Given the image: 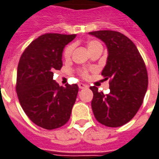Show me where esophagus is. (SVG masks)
I'll list each match as a JSON object with an SVG mask.
<instances>
[{
    "instance_id": "obj_1",
    "label": "esophagus",
    "mask_w": 159,
    "mask_h": 159,
    "mask_svg": "<svg viewBox=\"0 0 159 159\" xmlns=\"http://www.w3.org/2000/svg\"><path fill=\"white\" fill-rule=\"evenodd\" d=\"M79 88L81 89H88L89 88V86L85 84V83H79Z\"/></svg>"
}]
</instances>
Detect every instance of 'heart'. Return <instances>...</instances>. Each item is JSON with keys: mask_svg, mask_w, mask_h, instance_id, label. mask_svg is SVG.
<instances>
[{"mask_svg": "<svg viewBox=\"0 0 159 159\" xmlns=\"http://www.w3.org/2000/svg\"><path fill=\"white\" fill-rule=\"evenodd\" d=\"M99 45H101L99 42H98V41L96 40H91L88 43V49H89V50L90 51V50H92L93 49H94V48H96L97 46H99ZM72 51H73V45H72V44L68 45L64 50L65 57H66V58H69V57L71 56ZM81 75H82V76H83V77H88V76H89V70L84 69V70H83L81 71Z\"/></svg>", "mask_w": 159, "mask_h": 159, "instance_id": "b5f03b06", "label": "heart"}]
</instances>
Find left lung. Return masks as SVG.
<instances>
[{
	"mask_svg": "<svg viewBox=\"0 0 159 159\" xmlns=\"http://www.w3.org/2000/svg\"><path fill=\"white\" fill-rule=\"evenodd\" d=\"M89 34L106 44L108 58L102 76L110 79L108 94L90 87L93 112L102 125L121 126L133 118L143 102L148 85L145 63L133 42L121 33L99 30Z\"/></svg>",
	"mask_w": 159,
	"mask_h": 159,
	"instance_id": "8db88e82",
	"label": "left lung"
}]
</instances>
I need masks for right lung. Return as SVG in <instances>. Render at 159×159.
<instances>
[{
  "instance_id": "right-lung-1",
  "label": "right lung",
  "mask_w": 159,
  "mask_h": 159,
  "mask_svg": "<svg viewBox=\"0 0 159 159\" xmlns=\"http://www.w3.org/2000/svg\"><path fill=\"white\" fill-rule=\"evenodd\" d=\"M76 34H45L21 56L16 90L23 111L39 126L53 130L66 124L78 93L76 84L59 86L54 71L62 67V52Z\"/></svg>"
}]
</instances>
